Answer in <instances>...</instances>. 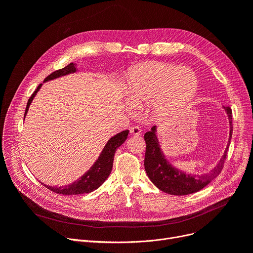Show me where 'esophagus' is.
<instances>
[{"label": "esophagus", "mask_w": 253, "mask_h": 253, "mask_svg": "<svg viewBox=\"0 0 253 253\" xmlns=\"http://www.w3.org/2000/svg\"><path fill=\"white\" fill-rule=\"evenodd\" d=\"M140 132H141V130H140V128H139L138 126H133V127L130 128V133H131V135L137 136V135L140 134Z\"/></svg>", "instance_id": "obj_1"}]
</instances>
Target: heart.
<instances>
[{
    "label": "heart",
    "instance_id": "1",
    "mask_svg": "<svg viewBox=\"0 0 253 253\" xmlns=\"http://www.w3.org/2000/svg\"><path fill=\"white\" fill-rule=\"evenodd\" d=\"M175 82L179 93L187 91L182 98H175L171 93ZM197 89L194 72L175 64H141L132 68L127 76L126 93L130 105L135 110L150 105V117L159 123L175 116L194 97Z\"/></svg>",
    "mask_w": 253,
    "mask_h": 253
}]
</instances>
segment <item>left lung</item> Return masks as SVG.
Wrapping results in <instances>:
<instances>
[{"mask_svg":"<svg viewBox=\"0 0 253 253\" xmlns=\"http://www.w3.org/2000/svg\"><path fill=\"white\" fill-rule=\"evenodd\" d=\"M223 109L228 114L230 122V137L228 145L217 165L209 173L206 174H189L172 166L167 161L165 155L161 150L160 143H159L158 137L156 135V126L152 127L151 131L144 134V140L145 144H147V150H145L144 156V169L151 181L159 190L175 196L193 194L205 188L208 183H210L220 173L225 157H227L233 133L232 110L230 106H223Z\"/></svg>","mask_w":253,"mask_h":253,"instance_id":"1","label":"left lung"}]
</instances>
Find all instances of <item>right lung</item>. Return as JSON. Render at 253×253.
Wrapping results in <instances>:
<instances>
[{
    "mask_svg": "<svg viewBox=\"0 0 253 253\" xmlns=\"http://www.w3.org/2000/svg\"><path fill=\"white\" fill-rule=\"evenodd\" d=\"M75 72H77L76 63L72 62L69 65H66L65 68L50 74L44 80V82L50 81V80L56 79V78H59V77L65 76V75H69V74H72ZM41 86H42V84H40L32 94V96L30 97L28 104H26L24 117H25L26 113H28L30 105H31L34 97L36 96L37 92L40 90V88H41ZM128 133H129V131L125 130V131L120 132V133L116 134L115 136L111 137V139L104 145V148H103L102 152L100 153L98 159L95 161V163L92 165V167H90V169L86 172L84 175H82L78 180L74 181L73 183L66 184V185H64V187H58V188L51 187V185H46L44 183L43 184L50 191L54 192L56 194H61V195H81V194H87V193H91L93 191H95L96 189H98L100 187V185L105 181V179L108 178L109 175L111 174L116 150L120 147V145L123 144V142L127 139Z\"/></svg>",
    "mask_w": 253,
    "mask_h": 253,
    "instance_id": "1",
    "label": "right lung"
}]
</instances>
